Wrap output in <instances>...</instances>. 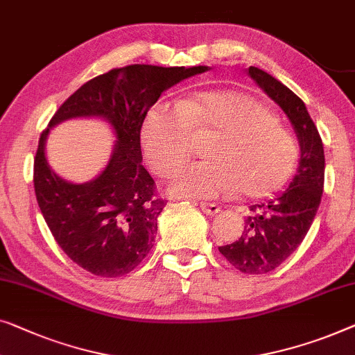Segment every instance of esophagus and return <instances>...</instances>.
I'll return each mask as SVG.
<instances>
[{
    "mask_svg": "<svg viewBox=\"0 0 355 355\" xmlns=\"http://www.w3.org/2000/svg\"><path fill=\"white\" fill-rule=\"evenodd\" d=\"M200 208H202V211L208 216H216L220 211V207H218L216 203H207V202H202L200 203Z\"/></svg>",
    "mask_w": 355,
    "mask_h": 355,
    "instance_id": "1",
    "label": "esophagus"
}]
</instances>
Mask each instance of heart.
<instances>
[{"instance_id":"1","label":"heart","mask_w":355,"mask_h":355,"mask_svg":"<svg viewBox=\"0 0 355 355\" xmlns=\"http://www.w3.org/2000/svg\"><path fill=\"white\" fill-rule=\"evenodd\" d=\"M213 136L208 160L184 165L169 182L189 198L261 200L286 186L300 160V144L256 97L241 91H208L178 105L157 102L142 125L148 166L166 178L192 152L193 137Z\"/></svg>"}]
</instances>
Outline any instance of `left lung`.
Here are the masks:
<instances>
[{
    "label": "left lung",
    "instance_id": "obj_1",
    "mask_svg": "<svg viewBox=\"0 0 355 355\" xmlns=\"http://www.w3.org/2000/svg\"><path fill=\"white\" fill-rule=\"evenodd\" d=\"M248 75L290 118L301 146L300 168L290 187L274 200L250 207L241 237L219 246L235 269L261 275L277 269L304 240L322 200L325 153L304 102L258 67H250Z\"/></svg>",
    "mask_w": 355,
    "mask_h": 355
}]
</instances>
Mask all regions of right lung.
I'll return each mask as SVG.
<instances>
[{
	"mask_svg": "<svg viewBox=\"0 0 355 355\" xmlns=\"http://www.w3.org/2000/svg\"><path fill=\"white\" fill-rule=\"evenodd\" d=\"M208 67L128 65L112 69L76 89L49 127L75 116H104L114 126L117 146L94 182L71 184L55 177L44 157L41 132L33 163L38 207L60 248L73 263L99 277L130 274L152 250L157 220L168 200L157 192L142 165L141 130L163 91Z\"/></svg>",
	"mask_w": 355,
	"mask_h": 355,
	"instance_id": "add662e5",
	"label": "right lung"
}]
</instances>
